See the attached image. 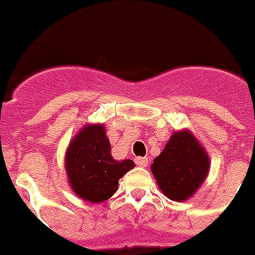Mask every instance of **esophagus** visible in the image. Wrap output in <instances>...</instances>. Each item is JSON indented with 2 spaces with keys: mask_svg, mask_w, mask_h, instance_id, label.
<instances>
[{
  "mask_svg": "<svg viewBox=\"0 0 255 255\" xmlns=\"http://www.w3.org/2000/svg\"><path fill=\"white\" fill-rule=\"evenodd\" d=\"M135 163L139 165V167H147L148 165V159L147 157H136Z\"/></svg>",
  "mask_w": 255,
  "mask_h": 255,
  "instance_id": "obj_1",
  "label": "esophagus"
}]
</instances>
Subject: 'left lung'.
I'll return each instance as SVG.
<instances>
[{"label":"left lung","instance_id":"left-lung-1","mask_svg":"<svg viewBox=\"0 0 255 255\" xmlns=\"http://www.w3.org/2000/svg\"><path fill=\"white\" fill-rule=\"evenodd\" d=\"M209 156L188 129L173 132L151 165L160 189L173 201L192 197L208 176Z\"/></svg>","mask_w":255,"mask_h":255}]
</instances>
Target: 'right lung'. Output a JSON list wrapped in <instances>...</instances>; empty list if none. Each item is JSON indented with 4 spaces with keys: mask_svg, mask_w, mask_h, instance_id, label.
Here are the masks:
<instances>
[{
    "mask_svg": "<svg viewBox=\"0 0 255 255\" xmlns=\"http://www.w3.org/2000/svg\"><path fill=\"white\" fill-rule=\"evenodd\" d=\"M65 165L70 186L78 197L103 202L115 194L119 178L135 163L114 159L103 124H87L70 141Z\"/></svg>",
    "mask_w": 255,
    "mask_h": 255,
    "instance_id": "right-lung-1",
    "label": "right lung"
}]
</instances>
